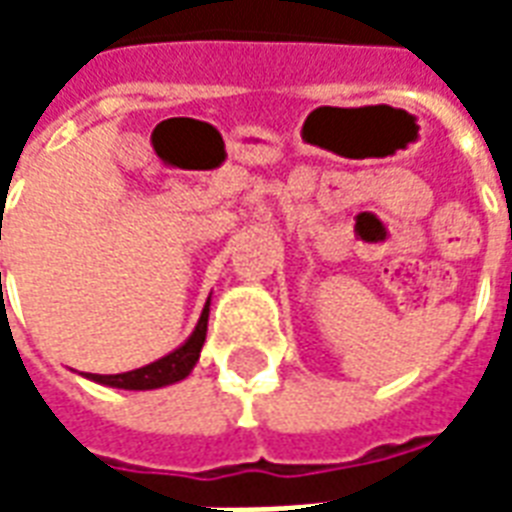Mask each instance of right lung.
Listing matches in <instances>:
<instances>
[{"label":"right lung","mask_w":512,"mask_h":512,"mask_svg":"<svg viewBox=\"0 0 512 512\" xmlns=\"http://www.w3.org/2000/svg\"><path fill=\"white\" fill-rule=\"evenodd\" d=\"M208 312H211V299L205 301L202 307V315L194 332L186 343L175 348L172 354L161 356L158 362H150V365L139 367V370H131V373H117V376H98V373H87L90 381H98V384L117 386V389H158V386H169L175 381H183L189 376L197 359H200L202 343H205V332H208Z\"/></svg>","instance_id":"1"}]
</instances>
